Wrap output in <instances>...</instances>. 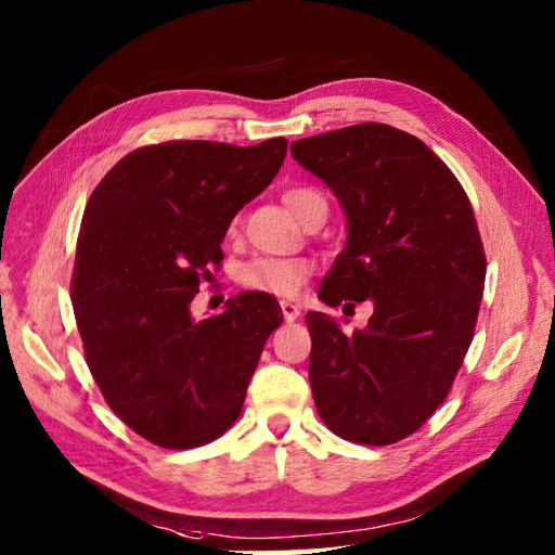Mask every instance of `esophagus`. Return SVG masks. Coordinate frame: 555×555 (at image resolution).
<instances>
[{
    "mask_svg": "<svg viewBox=\"0 0 555 555\" xmlns=\"http://www.w3.org/2000/svg\"><path fill=\"white\" fill-rule=\"evenodd\" d=\"M281 312H284V320H286V322H296L298 317H300L298 305H293V302H288V300L281 302Z\"/></svg>",
    "mask_w": 555,
    "mask_h": 555,
    "instance_id": "1",
    "label": "esophagus"
}]
</instances>
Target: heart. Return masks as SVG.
I'll use <instances>...</instances> for the list:
<instances>
[{"instance_id": "obj_1", "label": "heart", "mask_w": 555, "mask_h": 555, "mask_svg": "<svg viewBox=\"0 0 555 555\" xmlns=\"http://www.w3.org/2000/svg\"><path fill=\"white\" fill-rule=\"evenodd\" d=\"M284 203L302 223L317 209H328L324 195L314 188H291L284 193ZM312 264L300 257H253L235 271V276L245 288L284 298L298 296L302 286L308 284Z\"/></svg>"}]
</instances>
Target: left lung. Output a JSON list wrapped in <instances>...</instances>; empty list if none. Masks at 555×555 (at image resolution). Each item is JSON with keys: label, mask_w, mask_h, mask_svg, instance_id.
<instances>
[{"label": "left lung", "mask_w": 555, "mask_h": 555, "mask_svg": "<svg viewBox=\"0 0 555 555\" xmlns=\"http://www.w3.org/2000/svg\"><path fill=\"white\" fill-rule=\"evenodd\" d=\"M291 155L348 217L320 298L374 305L352 334L324 312L305 314L317 412L340 439L391 446L443 403L473 344L487 276L473 205L420 138L386 124L302 138Z\"/></svg>", "instance_id": "obj_1"}]
</instances>
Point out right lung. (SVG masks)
Instances as JSON below:
<instances>
[{
	"label": "right lung",
	"instance_id": "obj_1",
	"mask_svg": "<svg viewBox=\"0 0 555 555\" xmlns=\"http://www.w3.org/2000/svg\"><path fill=\"white\" fill-rule=\"evenodd\" d=\"M288 140H167L128 152L82 211L70 302L92 379L150 443L185 451L233 427L269 334L267 293L193 320L231 219L274 181ZM279 305V302H276Z\"/></svg>",
	"mask_w": 555,
	"mask_h": 555
}]
</instances>
